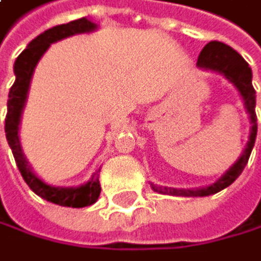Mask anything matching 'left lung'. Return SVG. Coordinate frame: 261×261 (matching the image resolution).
I'll use <instances>...</instances> for the list:
<instances>
[{
    "mask_svg": "<svg viewBox=\"0 0 261 261\" xmlns=\"http://www.w3.org/2000/svg\"><path fill=\"white\" fill-rule=\"evenodd\" d=\"M197 67L223 73L239 90V93L244 97V104L247 107V112L250 115V122H252V132L249 136V143L238 162L234 164L215 185H212L208 188H202V189H171V188H162V186L152 185V189L160 192V194L210 196L228 188L231 183L236 181V178L242 173L244 167L247 165L250 152L255 144V138H257V114H255V90L252 86V70L249 64L244 61V57L225 43L210 41L204 46V49L200 51L199 59H197Z\"/></svg>",
    "mask_w": 261,
    "mask_h": 261,
    "instance_id": "left-lung-1",
    "label": "left lung"
}]
</instances>
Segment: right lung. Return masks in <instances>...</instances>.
Instances as JSON below:
<instances>
[{"label": "right lung", "mask_w": 261, "mask_h": 261, "mask_svg": "<svg viewBox=\"0 0 261 261\" xmlns=\"http://www.w3.org/2000/svg\"><path fill=\"white\" fill-rule=\"evenodd\" d=\"M96 29V23L88 20L85 17L56 25V27L46 30L44 33L38 35L35 40L30 41L27 49H23L20 56L15 59L14 64V73H15V82L11 86L9 99H8V114H6V123H4V132H6V139L12 149V154L15 159V164L20 171L22 178L29 188L35 192L36 196L43 197L44 200L53 202V204L62 205V207H72V208H82L94 204L97 200L99 194H101V185H99V176L97 173L93 175L91 181H88L86 185L80 188H53L36 176L30 165L27 164L19 141V123H20V114L25 106V99H27L30 80L35 70V65L38 64L40 57L44 54V51L49 48V44L54 41H59L67 36H72L75 33H85L91 32Z\"/></svg>", "instance_id": "right-lung-1"}]
</instances>
